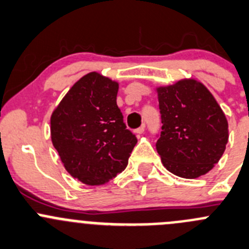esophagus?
<instances>
[{
    "mask_svg": "<svg viewBox=\"0 0 249 249\" xmlns=\"http://www.w3.org/2000/svg\"><path fill=\"white\" fill-rule=\"evenodd\" d=\"M144 130H145V127H144V125H142V127L137 128V129H135L134 132H135V134L140 135V134H142V133H144Z\"/></svg>",
    "mask_w": 249,
    "mask_h": 249,
    "instance_id": "esophagus-1",
    "label": "esophagus"
}]
</instances>
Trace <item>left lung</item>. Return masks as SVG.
<instances>
[{
  "instance_id": "8db88e82",
  "label": "left lung",
  "mask_w": 249,
  "mask_h": 249,
  "mask_svg": "<svg viewBox=\"0 0 249 249\" xmlns=\"http://www.w3.org/2000/svg\"><path fill=\"white\" fill-rule=\"evenodd\" d=\"M162 130L156 149L167 171L186 179L208 173L229 140L228 120L205 85L184 78L156 88Z\"/></svg>"
}]
</instances>
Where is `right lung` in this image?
Wrapping results in <instances>:
<instances>
[{"label":"right lung","mask_w":249,"mask_h":249,"mask_svg":"<svg viewBox=\"0 0 249 249\" xmlns=\"http://www.w3.org/2000/svg\"><path fill=\"white\" fill-rule=\"evenodd\" d=\"M119 82L87 73L51 116V138L66 171L86 185H103L124 171L137 137L116 103Z\"/></svg>","instance_id":"add662e5"}]
</instances>
